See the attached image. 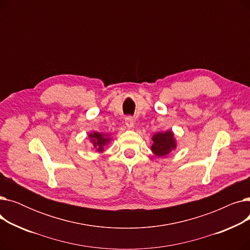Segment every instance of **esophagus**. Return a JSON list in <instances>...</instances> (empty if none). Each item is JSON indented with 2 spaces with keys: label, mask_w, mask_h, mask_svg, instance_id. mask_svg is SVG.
<instances>
[{
  "label": "esophagus",
  "mask_w": 250,
  "mask_h": 250,
  "mask_svg": "<svg viewBox=\"0 0 250 250\" xmlns=\"http://www.w3.org/2000/svg\"><path fill=\"white\" fill-rule=\"evenodd\" d=\"M125 125H126L127 127H133V126H134V124H135L134 117H133V116H126V117L125 118Z\"/></svg>",
  "instance_id": "34e87169"
}]
</instances>
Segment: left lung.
I'll return each instance as SVG.
<instances>
[{
  "label": "left lung",
  "mask_w": 250,
  "mask_h": 250,
  "mask_svg": "<svg viewBox=\"0 0 250 250\" xmlns=\"http://www.w3.org/2000/svg\"><path fill=\"white\" fill-rule=\"evenodd\" d=\"M153 145L151 147L153 153L158 157H164L175 149L176 143L174 135L171 130L165 133H156L153 138Z\"/></svg>",
  "instance_id": "left-lung-1"
}]
</instances>
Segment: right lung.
<instances>
[{"label": "right lung", "instance_id": "right-lung-1", "mask_svg": "<svg viewBox=\"0 0 250 250\" xmlns=\"http://www.w3.org/2000/svg\"><path fill=\"white\" fill-rule=\"evenodd\" d=\"M90 141L93 143L94 148H96V150L98 152H102L104 146L110 141L109 138H107V136H105L103 134L100 133H93L89 135Z\"/></svg>", "mask_w": 250, "mask_h": 250}]
</instances>
